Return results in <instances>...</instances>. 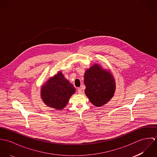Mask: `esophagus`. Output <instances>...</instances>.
Returning a JSON list of instances; mask_svg holds the SVG:
<instances>
[{
  "label": "esophagus",
  "instance_id": "esophagus-1",
  "mask_svg": "<svg viewBox=\"0 0 157 157\" xmlns=\"http://www.w3.org/2000/svg\"><path fill=\"white\" fill-rule=\"evenodd\" d=\"M77 92H78V94H82V90L80 88H78L77 89Z\"/></svg>",
  "mask_w": 157,
  "mask_h": 157
}]
</instances>
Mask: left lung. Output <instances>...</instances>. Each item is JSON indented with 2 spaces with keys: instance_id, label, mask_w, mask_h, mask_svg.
Returning a JSON list of instances; mask_svg holds the SVG:
<instances>
[{
  "instance_id": "8db88e82",
  "label": "left lung",
  "mask_w": 157,
  "mask_h": 157,
  "mask_svg": "<svg viewBox=\"0 0 157 157\" xmlns=\"http://www.w3.org/2000/svg\"><path fill=\"white\" fill-rule=\"evenodd\" d=\"M84 83L86 95L97 107L106 104L113 97L116 89L115 80L111 71L97 63L85 71Z\"/></svg>"
}]
</instances>
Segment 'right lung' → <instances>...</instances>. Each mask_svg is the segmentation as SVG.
Wrapping results in <instances>:
<instances>
[{"label": "right lung", "mask_w": 157, "mask_h": 157, "mask_svg": "<svg viewBox=\"0 0 157 157\" xmlns=\"http://www.w3.org/2000/svg\"><path fill=\"white\" fill-rule=\"evenodd\" d=\"M75 88L59 71L57 74L50 77L42 85L40 97L45 105L57 110L65 108Z\"/></svg>", "instance_id": "right-lung-1"}]
</instances>
